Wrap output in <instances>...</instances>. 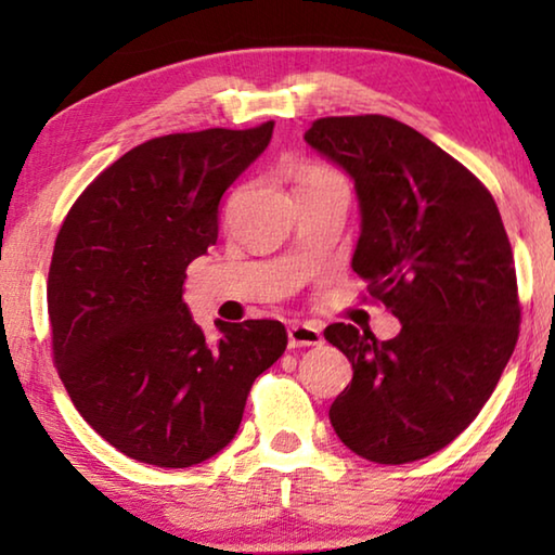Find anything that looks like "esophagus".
Returning <instances> with one entry per match:
<instances>
[{
	"label": "esophagus",
	"instance_id": "34e87169",
	"mask_svg": "<svg viewBox=\"0 0 555 555\" xmlns=\"http://www.w3.org/2000/svg\"><path fill=\"white\" fill-rule=\"evenodd\" d=\"M323 345V333L315 323H291L288 325V347H311Z\"/></svg>",
	"mask_w": 555,
	"mask_h": 555
}]
</instances>
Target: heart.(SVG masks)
I'll return each instance as SVG.
<instances>
[{
  "label": "heart",
  "instance_id": "heart-1",
  "mask_svg": "<svg viewBox=\"0 0 555 555\" xmlns=\"http://www.w3.org/2000/svg\"><path fill=\"white\" fill-rule=\"evenodd\" d=\"M313 183H343L345 181L340 176H337L335 171H331V168H323V166H311L306 168L304 176H300V183L298 185H313Z\"/></svg>",
  "mask_w": 555,
  "mask_h": 555
}]
</instances>
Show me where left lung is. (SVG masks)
<instances>
[{"mask_svg":"<svg viewBox=\"0 0 555 555\" xmlns=\"http://www.w3.org/2000/svg\"><path fill=\"white\" fill-rule=\"evenodd\" d=\"M304 139L354 181L362 224L352 269L401 321L391 340L325 327L352 362L331 424L372 463L434 455L473 424L519 337L500 210L463 164L391 117H323Z\"/></svg>","mask_w":555,"mask_h":555,"instance_id":"obj_1","label":"left lung"}]
</instances>
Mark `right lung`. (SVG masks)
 <instances>
[{
	"label": "right lung",
	"instance_id": "add662e5",
	"mask_svg": "<svg viewBox=\"0 0 555 555\" xmlns=\"http://www.w3.org/2000/svg\"><path fill=\"white\" fill-rule=\"evenodd\" d=\"M271 131L264 121L139 144L63 220L49 271L55 367L80 416L139 463L218 455L251 384L286 350L279 321H215L208 340L183 300L188 264L218 242L224 191Z\"/></svg>",
	"mask_w": 555,
	"mask_h": 555
}]
</instances>
